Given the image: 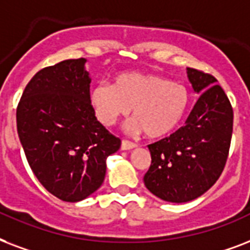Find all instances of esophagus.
I'll use <instances>...</instances> for the list:
<instances>
[{
    "mask_svg": "<svg viewBox=\"0 0 250 250\" xmlns=\"http://www.w3.org/2000/svg\"><path fill=\"white\" fill-rule=\"evenodd\" d=\"M137 145L133 142H129V141H123L121 142V150H131V148H135Z\"/></svg>",
    "mask_w": 250,
    "mask_h": 250,
    "instance_id": "obj_1",
    "label": "esophagus"
}]
</instances>
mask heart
<instances>
[{
	"mask_svg": "<svg viewBox=\"0 0 250 250\" xmlns=\"http://www.w3.org/2000/svg\"><path fill=\"white\" fill-rule=\"evenodd\" d=\"M88 100L96 119L105 126L115 125L133 109L129 131H145L148 138H162L181 123L189 104V91L181 83L160 75L121 73L116 75L113 84H95Z\"/></svg>",
	"mask_w": 250,
	"mask_h": 250,
	"instance_id": "obj_1",
	"label": "heart"
}]
</instances>
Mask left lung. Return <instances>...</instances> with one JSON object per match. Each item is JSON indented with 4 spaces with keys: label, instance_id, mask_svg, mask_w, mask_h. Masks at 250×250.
Returning a JSON list of instances; mask_svg holds the SVG:
<instances>
[{
    "label": "left lung",
    "instance_id": "left-lung-1",
    "mask_svg": "<svg viewBox=\"0 0 250 250\" xmlns=\"http://www.w3.org/2000/svg\"><path fill=\"white\" fill-rule=\"evenodd\" d=\"M187 70L198 100L183 127L147 146L151 166L143 177L152 194L172 204L198 198L216 183L227 162L233 125L231 103L218 81L191 67Z\"/></svg>",
    "mask_w": 250,
    "mask_h": 250
}]
</instances>
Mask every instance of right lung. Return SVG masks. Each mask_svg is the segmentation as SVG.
Segmentation results:
<instances>
[{"label":"right lung","instance_id":"obj_1","mask_svg":"<svg viewBox=\"0 0 250 250\" xmlns=\"http://www.w3.org/2000/svg\"><path fill=\"white\" fill-rule=\"evenodd\" d=\"M86 62L65 60L38 71L17 109L31 169L46 190L66 202H79L102 187L107 158L121 146L95 117Z\"/></svg>","mask_w":250,"mask_h":250}]
</instances>
